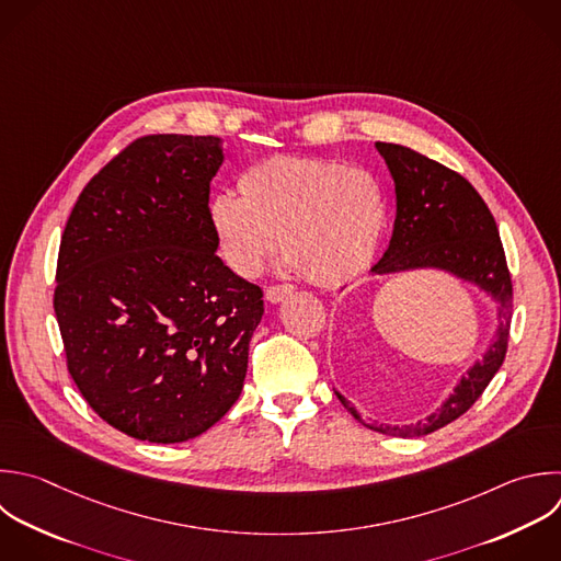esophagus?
Instances as JSON below:
<instances>
[{
  "instance_id": "34e87169",
  "label": "esophagus",
  "mask_w": 561,
  "mask_h": 561,
  "mask_svg": "<svg viewBox=\"0 0 561 561\" xmlns=\"http://www.w3.org/2000/svg\"><path fill=\"white\" fill-rule=\"evenodd\" d=\"M294 294V287L291 285H272L265 289V298L276 305V302H283L287 296Z\"/></svg>"
}]
</instances>
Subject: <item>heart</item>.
<instances>
[{"label":"heart","instance_id":"1","mask_svg":"<svg viewBox=\"0 0 561 561\" xmlns=\"http://www.w3.org/2000/svg\"><path fill=\"white\" fill-rule=\"evenodd\" d=\"M239 195L210 204V226L224 261L239 276H254L272 256L280 232L285 265L318 285L357 278L375 259L386 199L364 169L337 160L274 156L248 167Z\"/></svg>","mask_w":561,"mask_h":561}]
</instances>
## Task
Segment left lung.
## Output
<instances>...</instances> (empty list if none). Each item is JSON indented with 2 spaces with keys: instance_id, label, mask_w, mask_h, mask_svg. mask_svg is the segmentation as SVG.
Returning <instances> with one entry per match:
<instances>
[{
  "instance_id": "obj_1",
  "label": "left lung",
  "mask_w": 561,
  "mask_h": 561,
  "mask_svg": "<svg viewBox=\"0 0 561 561\" xmlns=\"http://www.w3.org/2000/svg\"><path fill=\"white\" fill-rule=\"evenodd\" d=\"M375 149L392 175L397 215L388 250L370 272L375 276L414 270L445 272L489 296L497 318L493 340L482 357L460 375L440 408L416 423H366L344 394L335 390L342 405L362 425L388 436L414 438L465 414L500 370L508 342L513 287L495 219L476 188L462 175L408 147L375 142Z\"/></svg>"
}]
</instances>
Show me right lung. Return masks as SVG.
<instances>
[{"instance_id":"1","label":"right lung","mask_w":561,"mask_h":561,"mask_svg":"<svg viewBox=\"0 0 561 561\" xmlns=\"http://www.w3.org/2000/svg\"><path fill=\"white\" fill-rule=\"evenodd\" d=\"M221 138L145 136L83 188L61 237L55 313L92 410L149 443H184L239 399L261 287L217 256Z\"/></svg>"}]
</instances>
